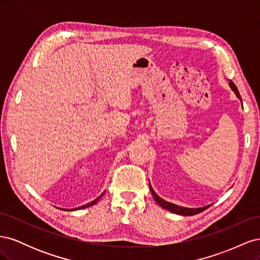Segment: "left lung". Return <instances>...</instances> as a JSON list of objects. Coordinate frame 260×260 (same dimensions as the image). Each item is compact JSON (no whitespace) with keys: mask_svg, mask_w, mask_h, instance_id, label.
<instances>
[{"mask_svg":"<svg viewBox=\"0 0 260 260\" xmlns=\"http://www.w3.org/2000/svg\"><path fill=\"white\" fill-rule=\"evenodd\" d=\"M229 85H230L231 90L235 93V95H237V98L242 102L241 95H240V93H239V91H238V88H237V86H235V84H234L232 81H229ZM148 185H149V190H151V193H152V195H153L154 200L156 201V203L158 204L159 206H161L162 208L167 209V210H169V211H171V212H174V214L181 215V216H193V215L200 214V212L204 211V210L207 209V208L210 206V205H207V206L200 207V208H188V207H183V206L176 205V204L169 203V202H167V201L162 200L161 198H159V196L157 195V194L155 193V191L153 190V187H152V185H151V182L148 183Z\"/></svg>","mask_w":260,"mask_h":260,"instance_id":"8db88e82","label":"left lung"}]
</instances>
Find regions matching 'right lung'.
<instances>
[{"mask_svg":"<svg viewBox=\"0 0 260 260\" xmlns=\"http://www.w3.org/2000/svg\"><path fill=\"white\" fill-rule=\"evenodd\" d=\"M104 193H105V191L103 192V193H102L100 196H99V198H96L95 200H94V201H92V202H90V203H88V204H85V205H83V206H80V207H76V208H72V209H64V208H59V209H61V210H70V211H73V210H78V209H82V208H85V207H90V206H92V205H94V204H95L96 202H99L100 200H101V198H102V196H103L104 195Z\"/></svg>","mask_w":260,"mask_h":260,"instance_id":"add662e5","label":"right lung"}]
</instances>
